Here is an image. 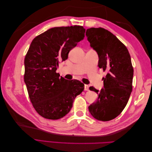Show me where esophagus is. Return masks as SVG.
Instances as JSON below:
<instances>
[{
  "label": "esophagus",
  "mask_w": 152,
  "mask_h": 152,
  "mask_svg": "<svg viewBox=\"0 0 152 152\" xmlns=\"http://www.w3.org/2000/svg\"><path fill=\"white\" fill-rule=\"evenodd\" d=\"M84 90L85 91H89V87L88 85H85L84 86Z\"/></svg>",
  "instance_id": "esophagus-1"
}]
</instances>
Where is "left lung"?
Instances as JSON below:
<instances>
[{
    "label": "left lung",
    "mask_w": 152,
    "mask_h": 152,
    "mask_svg": "<svg viewBox=\"0 0 152 152\" xmlns=\"http://www.w3.org/2000/svg\"><path fill=\"white\" fill-rule=\"evenodd\" d=\"M86 35L98 55V66L108 72L103 78L104 88L89 87L98 98L89 106V111L98 121H111L123 111L132 92L134 70L131 56L125 45L107 30L91 28Z\"/></svg>",
    "instance_id": "8db88e82"
}]
</instances>
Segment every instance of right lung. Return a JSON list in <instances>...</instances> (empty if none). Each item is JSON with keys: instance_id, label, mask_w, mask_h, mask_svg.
I'll return each mask as SVG.
<instances>
[{"instance_id": "obj_1", "label": "right lung", "mask_w": 152, "mask_h": 152, "mask_svg": "<svg viewBox=\"0 0 152 152\" xmlns=\"http://www.w3.org/2000/svg\"><path fill=\"white\" fill-rule=\"evenodd\" d=\"M82 26L54 27L32 40L25 58L24 80L29 98L40 115L57 120L70 111L76 96L84 89L79 80H68L56 70L59 61L83 40Z\"/></svg>"}]
</instances>
